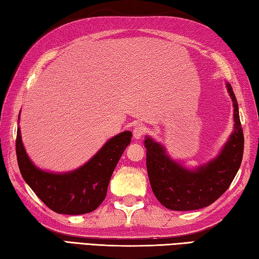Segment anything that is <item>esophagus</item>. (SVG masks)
Segmentation results:
<instances>
[{"instance_id":"1","label":"esophagus","mask_w":259,"mask_h":259,"mask_svg":"<svg viewBox=\"0 0 259 259\" xmlns=\"http://www.w3.org/2000/svg\"><path fill=\"white\" fill-rule=\"evenodd\" d=\"M145 132H146V128L143 125H135L133 128V136L135 139H140L145 134Z\"/></svg>"}]
</instances>
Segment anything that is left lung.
<instances>
[{
	"label": "left lung",
	"mask_w": 259,
	"mask_h": 259,
	"mask_svg": "<svg viewBox=\"0 0 259 259\" xmlns=\"http://www.w3.org/2000/svg\"><path fill=\"white\" fill-rule=\"evenodd\" d=\"M233 101L235 131L221 153L196 170H187L165 154L161 144L146 138V169L158 201L174 211H193L211 205L230 186L240 167L243 154V132L238 102L231 84L227 83Z\"/></svg>",
	"instance_id": "left-lung-1"
}]
</instances>
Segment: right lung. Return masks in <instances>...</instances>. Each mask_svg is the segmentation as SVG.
<instances>
[{
  "mask_svg": "<svg viewBox=\"0 0 259 259\" xmlns=\"http://www.w3.org/2000/svg\"><path fill=\"white\" fill-rule=\"evenodd\" d=\"M131 139V132H123L110 139L81 168L67 174H52L32 164L18 128L16 151L19 169L24 182L52 211L69 215L90 213L104 202L111 175Z\"/></svg>",
  "mask_w": 259,
  "mask_h": 259,
  "instance_id": "add662e5",
  "label": "right lung"
}]
</instances>
